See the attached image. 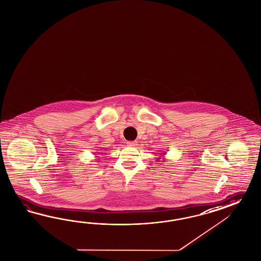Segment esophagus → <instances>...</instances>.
Masks as SVG:
<instances>
[{"instance_id":"esophagus-1","label":"esophagus","mask_w":261,"mask_h":261,"mask_svg":"<svg viewBox=\"0 0 261 261\" xmlns=\"http://www.w3.org/2000/svg\"><path fill=\"white\" fill-rule=\"evenodd\" d=\"M137 145L136 141H127V146L129 147H135Z\"/></svg>"}]
</instances>
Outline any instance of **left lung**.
<instances>
[{
    "label": "left lung",
    "mask_w": 261,
    "mask_h": 261,
    "mask_svg": "<svg viewBox=\"0 0 261 261\" xmlns=\"http://www.w3.org/2000/svg\"><path fill=\"white\" fill-rule=\"evenodd\" d=\"M165 154H166V153H165V152H164V153H162V154H160V153H159V154H158V153H156V154H155V155H160V156H159V158H156V159H155V160H156V161H160V160H161V158H162V160H163V161H164V160H165V159H164V156H161V155H165Z\"/></svg>",
    "instance_id": "8db88e82"
}]
</instances>
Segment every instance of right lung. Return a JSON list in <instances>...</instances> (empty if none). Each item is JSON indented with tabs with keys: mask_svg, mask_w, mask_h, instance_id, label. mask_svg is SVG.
<instances>
[{
	"mask_svg": "<svg viewBox=\"0 0 261 261\" xmlns=\"http://www.w3.org/2000/svg\"><path fill=\"white\" fill-rule=\"evenodd\" d=\"M98 153H99V152H98ZM95 155H98V154H95Z\"/></svg>",
	"mask_w": 261,
	"mask_h": 261,
	"instance_id": "obj_1",
	"label": "right lung"
}]
</instances>
